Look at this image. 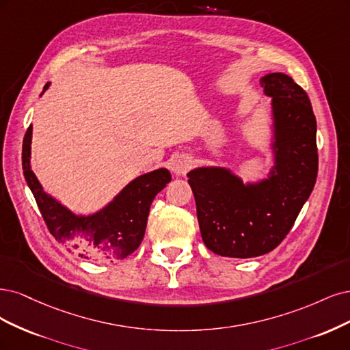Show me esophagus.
<instances>
[{
  "label": "esophagus",
  "mask_w": 350,
  "mask_h": 350,
  "mask_svg": "<svg viewBox=\"0 0 350 350\" xmlns=\"http://www.w3.org/2000/svg\"><path fill=\"white\" fill-rule=\"evenodd\" d=\"M191 165L190 157L186 154H177L174 155L170 161V170L174 174H185Z\"/></svg>",
  "instance_id": "esophagus-1"
}]
</instances>
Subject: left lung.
Listing matches in <instances>:
<instances>
[{
  "instance_id": "obj_1",
  "label": "left lung",
  "mask_w": 350,
  "mask_h": 350,
  "mask_svg": "<svg viewBox=\"0 0 350 350\" xmlns=\"http://www.w3.org/2000/svg\"><path fill=\"white\" fill-rule=\"evenodd\" d=\"M260 84L272 97L275 165L269 177L244 185L225 167L187 173L202 240L224 257L272 252L294 227L317 178V122L307 93L282 72L265 75Z\"/></svg>"
}]
</instances>
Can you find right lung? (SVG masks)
I'll use <instances>...</instances> for the list:
<instances>
[{"instance_id": "add662e5", "label": "right lung", "mask_w": 350, "mask_h": 350, "mask_svg": "<svg viewBox=\"0 0 350 350\" xmlns=\"http://www.w3.org/2000/svg\"><path fill=\"white\" fill-rule=\"evenodd\" d=\"M51 83L43 87L42 94ZM31 125L23 139V174L36 199L48 230L56 241L66 245L78 257L96 263H111L138 249L148 221L154 198L172 180L167 168L142 174L122 189L120 193L93 215H75L43 190L31 172Z\"/></svg>"}]
</instances>
